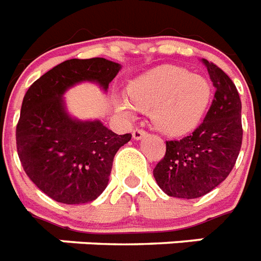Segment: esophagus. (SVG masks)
Segmentation results:
<instances>
[{
    "label": "esophagus",
    "mask_w": 261,
    "mask_h": 261,
    "mask_svg": "<svg viewBox=\"0 0 261 261\" xmlns=\"http://www.w3.org/2000/svg\"><path fill=\"white\" fill-rule=\"evenodd\" d=\"M145 135H146L145 130H143V129H139V128H136L135 130L132 132V136L135 140H141Z\"/></svg>",
    "instance_id": "34e87169"
}]
</instances>
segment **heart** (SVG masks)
Masks as SVG:
<instances>
[{
    "instance_id": "b5f03b06",
    "label": "heart",
    "mask_w": 261,
    "mask_h": 261,
    "mask_svg": "<svg viewBox=\"0 0 261 261\" xmlns=\"http://www.w3.org/2000/svg\"><path fill=\"white\" fill-rule=\"evenodd\" d=\"M128 97L116 94L113 105L118 115L133 120L137 108L150 109V118L168 136H185L200 126L212 101L210 81L174 65H160L136 77Z\"/></svg>"
}]
</instances>
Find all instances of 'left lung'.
Masks as SVG:
<instances>
[{
	"label": "left lung",
	"mask_w": 261,
	"mask_h": 261,
	"mask_svg": "<svg viewBox=\"0 0 261 261\" xmlns=\"http://www.w3.org/2000/svg\"><path fill=\"white\" fill-rule=\"evenodd\" d=\"M216 89L203 124L180 141H167L164 159L153 169L161 191L178 199H197L227 178L242 148V101L232 80L201 60Z\"/></svg>",
	"instance_id": "obj_1"
}]
</instances>
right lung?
Returning a JSON list of instances; mask_svg holds the SVG:
<instances>
[{
	"instance_id": "add662e5",
	"label": "right lung",
	"mask_w": 261,
	"mask_h": 261,
	"mask_svg": "<svg viewBox=\"0 0 261 261\" xmlns=\"http://www.w3.org/2000/svg\"><path fill=\"white\" fill-rule=\"evenodd\" d=\"M120 70V64L105 58H73L34 81L23 97L16 130L19 161L28 177L58 203L96 200L107 188L115 154L132 139L100 120L73 117L64 94L81 83L108 92Z\"/></svg>"
}]
</instances>
